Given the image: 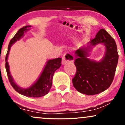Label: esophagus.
<instances>
[{
    "mask_svg": "<svg viewBox=\"0 0 125 125\" xmlns=\"http://www.w3.org/2000/svg\"><path fill=\"white\" fill-rule=\"evenodd\" d=\"M73 61V57L71 54L68 53H65L63 54V56L62 63V64H64L66 63L69 62Z\"/></svg>",
    "mask_w": 125,
    "mask_h": 125,
    "instance_id": "1",
    "label": "esophagus"
}]
</instances>
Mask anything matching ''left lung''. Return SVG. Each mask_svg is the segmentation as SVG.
Here are the masks:
<instances>
[{"label": "left lung", "instance_id": "8db88e82", "mask_svg": "<svg viewBox=\"0 0 125 125\" xmlns=\"http://www.w3.org/2000/svg\"><path fill=\"white\" fill-rule=\"evenodd\" d=\"M99 43L104 44L106 48L104 58L99 62L89 59L91 49ZM74 54L76 72L72 83L79 92L94 95L109 87L115 74L119 55L114 39L105 30L100 29L86 47L79 48Z\"/></svg>", "mask_w": 125, "mask_h": 125}]
</instances>
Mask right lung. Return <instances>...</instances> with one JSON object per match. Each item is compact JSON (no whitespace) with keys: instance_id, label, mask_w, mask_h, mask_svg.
I'll list each match as a JSON object with an SVG mask.
<instances>
[{"instance_id":"add662e5","label":"right lung","mask_w":125,"mask_h":125,"mask_svg":"<svg viewBox=\"0 0 125 125\" xmlns=\"http://www.w3.org/2000/svg\"><path fill=\"white\" fill-rule=\"evenodd\" d=\"M31 27V26H25L20 29L16 33V34L14 36L13 38L10 41L8 46V52L6 56L5 66L9 81L10 83L12 86L13 87L14 89L17 92L27 97H39L46 95L49 92L52 85V79L54 73L58 69L61 67L62 64V59L59 58L47 61L46 64L44 67L43 71L42 72L37 81L35 83L33 84L31 87L26 89L21 88L19 87L14 82L13 79L11 76L10 72L9 65L8 62V55L12 45L17 41H19L21 37L23 36L24 33L26 31H29Z\"/></svg>"}]
</instances>
